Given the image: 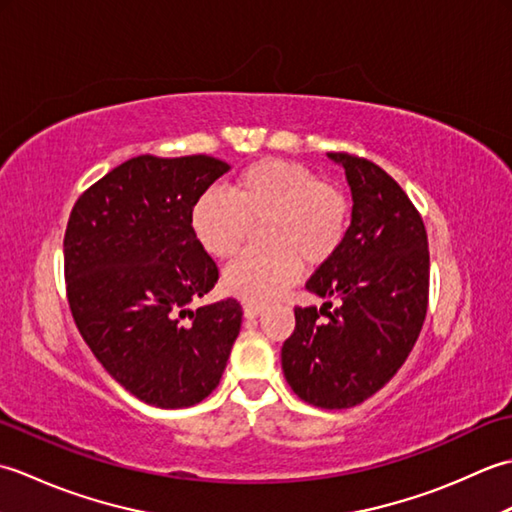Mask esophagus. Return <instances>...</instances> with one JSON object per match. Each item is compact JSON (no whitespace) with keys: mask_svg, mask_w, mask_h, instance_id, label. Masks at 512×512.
I'll return each mask as SVG.
<instances>
[{"mask_svg":"<svg viewBox=\"0 0 512 512\" xmlns=\"http://www.w3.org/2000/svg\"><path fill=\"white\" fill-rule=\"evenodd\" d=\"M264 312V306L262 303H244V317L246 319H255L259 317V314Z\"/></svg>","mask_w":512,"mask_h":512,"instance_id":"obj_1","label":"esophagus"}]
</instances>
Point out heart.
I'll return each instance as SVG.
<instances>
[{
	"label": "heart",
	"instance_id": "b5f03b06",
	"mask_svg": "<svg viewBox=\"0 0 512 512\" xmlns=\"http://www.w3.org/2000/svg\"><path fill=\"white\" fill-rule=\"evenodd\" d=\"M259 222L257 239L264 248L248 250L222 277L226 292L250 303L286 292L301 262L319 266L336 253L347 233L350 202L308 167L266 158L239 173L228 195L206 191L191 209V231L215 259L233 257Z\"/></svg>",
	"mask_w": 512,
	"mask_h": 512
}]
</instances>
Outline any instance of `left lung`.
Returning a JSON list of instances; mask_svg holds the SVG:
<instances>
[{
  "mask_svg": "<svg viewBox=\"0 0 512 512\" xmlns=\"http://www.w3.org/2000/svg\"><path fill=\"white\" fill-rule=\"evenodd\" d=\"M328 156L345 169L352 224L306 288L339 306L295 308L281 367L301 400L347 409L385 387L418 341L429 303V242L418 209L387 171L341 151Z\"/></svg>",
  "mask_w": 512,
  "mask_h": 512,
  "instance_id": "8db88e82",
  "label": "left lung"
}]
</instances>
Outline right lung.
I'll return each instance as SVG.
<instances>
[{
  "instance_id": "right-lung-1",
  "label": "right lung",
  "mask_w": 512,
  "mask_h": 512,
  "mask_svg": "<svg viewBox=\"0 0 512 512\" xmlns=\"http://www.w3.org/2000/svg\"><path fill=\"white\" fill-rule=\"evenodd\" d=\"M228 169L202 154H145L94 182L70 213L63 266L76 328L107 374L147 405L204 400L239 334L237 299L189 308L220 277L191 231V209Z\"/></svg>"
}]
</instances>
